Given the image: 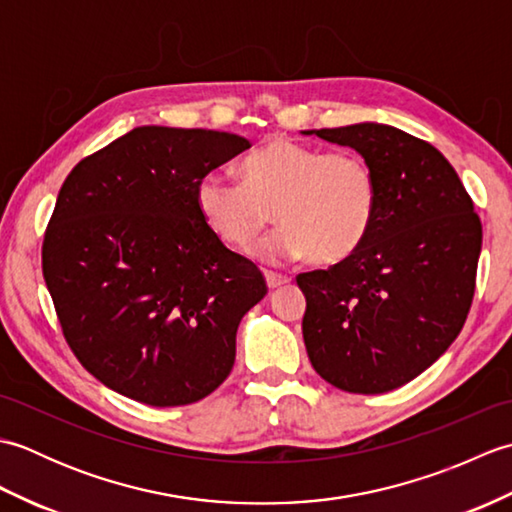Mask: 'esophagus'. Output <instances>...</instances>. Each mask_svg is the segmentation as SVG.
<instances>
[{
    "mask_svg": "<svg viewBox=\"0 0 512 512\" xmlns=\"http://www.w3.org/2000/svg\"><path fill=\"white\" fill-rule=\"evenodd\" d=\"M266 284H268L270 290H275V288H279V286L290 284V277L277 275V273H266Z\"/></svg>",
    "mask_w": 512,
    "mask_h": 512,
    "instance_id": "esophagus-1",
    "label": "esophagus"
}]
</instances>
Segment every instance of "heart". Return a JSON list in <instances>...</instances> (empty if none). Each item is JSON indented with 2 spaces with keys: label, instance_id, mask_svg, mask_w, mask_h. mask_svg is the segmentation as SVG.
Here are the masks:
<instances>
[{
  "label": "heart",
  "instance_id": "b5f03b06",
  "mask_svg": "<svg viewBox=\"0 0 512 512\" xmlns=\"http://www.w3.org/2000/svg\"><path fill=\"white\" fill-rule=\"evenodd\" d=\"M242 182L209 173L198 182L195 204L204 224L224 244L246 248L273 220L277 233L253 246L270 264L310 257L321 266L350 259L372 231L378 182L356 151H332L273 138L248 154Z\"/></svg>",
  "mask_w": 512,
  "mask_h": 512
}]
</instances>
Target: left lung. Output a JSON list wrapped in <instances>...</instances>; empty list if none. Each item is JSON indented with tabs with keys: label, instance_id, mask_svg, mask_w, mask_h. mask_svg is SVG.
Listing matches in <instances>:
<instances>
[{
	"label": "left lung",
	"instance_id": "obj_1",
	"mask_svg": "<svg viewBox=\"0 0 512 512\" xmlns=\"http://www.w3.org/2000/svg\"><path fill=\"white\" fill-rule=\"evenodd\" d=\"M303 134L361 154L378 206L363 246L301 273L303 341L317 374L350 394H385L422 374L458 339L471 310L482 222L440 151L402 129L358 123Z\"/></svg>",
	"mask_w": 512,
	"mask_h": 512
}]
</instances>
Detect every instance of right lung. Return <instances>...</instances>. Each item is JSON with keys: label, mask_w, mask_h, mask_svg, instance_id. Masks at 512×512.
Masks as SVG:
<instances>
[{"label": "right lung", "mask_w": 512, "mask_h": 512, "mask_svg": "<svg viewBox=\"0 0 512 512\" xmlns=\"http://www.w3.org/2000/svg\"><path fill=\"white\" fill-rule=\"evenodd\" d=\"M248 147L213 129L145 125L65 178L43 279L70 350L105 387L178 407L231 374L237 325L268 288L204 224L195 189Z\"/></svg>", "instance_id": "1"}]
</instances>
